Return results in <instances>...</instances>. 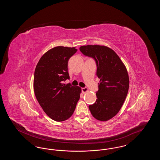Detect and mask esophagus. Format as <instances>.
<instances>
[{
  "mask_svg": "<svg viewBox=\"0 0 160 160\" xmlns=\"http://www.w3.org/2000/svg\"><path fill=\"white\" fill-rule=\"evenodd\" d=\"M82 91L83 93H86L87 92H88V89L87 88H82Z\"/></svg>",
  "mask_w": 160,
  "mask_h": 160,
  "instance_id": "1",
  "label": "esophagus"
}]
</instances>
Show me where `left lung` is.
<instances>
[{
	"instance_id": "8db88e82",
	"label": "left lung",
	"mask_w": 160,
	"mask_h": 160,
	"mask_svg": "<svg viewBox=\"0 0 160 160\" xmlns=\"http://www.w3.org/2000/svg\"><path fill=\"white\" fill-rule=\"evenodd\" d=\"M80 50L95 59L100 79L97 99L89 108L96 119L108 121L118 114L127 97L129 84L127 69L114 50L107 46H81Z\"/></svg>"
}]
</instances>
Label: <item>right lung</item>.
<instances>
[{
    "label": "right lung",
    "mask_w": 160,
    "mask_h": 160,
    "mask_svg": "<svg viewBox=\"0 0 160 160\" xmlns=\"http://www.w3.org/2000/svg\"><path fill=\"white\" fill-rule=\"evenodd\" d=\"M77 51L74 47L51 48L42 56L35 70V97L46 114L55 121L69 119L80 99V87L62 83L69 78L68 60Z\"/></svg>",
    "instance_id": "1"
}]
</instances>
